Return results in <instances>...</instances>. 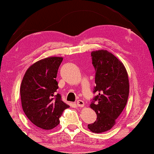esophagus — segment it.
Returning a JSON list of instances; mask_svg holds the SVG:
<instances>
[{"label": "esophagus", "mask_w": 154, "mask_h": 154, "mask_svg": "<svg viewBox=\"0 0 154 154\" xmlns=\"http://www.w3.org/2000/svg\"><path fill=\"white\" fill-rule=\"evenodd\" d=\"M76 104H77V106H80V107H83V106H85V102H84L82 100H77V102H76Z\"/></svg>", "instance_id": "esophagus-1"}]
</instances>
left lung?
<instances>
[{"label":"left lung","mask_w":154,"mask_h":154,"mask_svg":"<svg viewBox=\"0 0 154 154\" xmlns=\"http://www.w3.org/2000/svg\"><path fill=\"white\" fill-rule=\"evenodd\" d=\"M91 56L96 83L93 92L97 95L91 100L90 107L97 117L87 126L91 131L102 133L112 129L126 106L129 78L123 63L107 50L93 51Z\"/></svg>","instance_id":"1"}]
</instances>
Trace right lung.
I'll use <instances>...</instances> for the list:
<instances>
[{
    "label": "right lung",
    "mask_w": 154,
    "mask_h": 154,
    "mask_svg": "<svg viewBox=\"0 0 154 154\" xmlns=\"http://www.w3.org/2000/svg\"><path fill=\"white\" fill-rule=\"evenodd\" d=\"M63 58L51 57L36 62L27 69L20 85L21 103L28 119L40 129L50 130L69 106L57 94L58 69Z\"/></svg>",
    "instance_id": "right-lung-1"
}]
</instances>
